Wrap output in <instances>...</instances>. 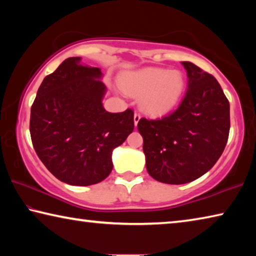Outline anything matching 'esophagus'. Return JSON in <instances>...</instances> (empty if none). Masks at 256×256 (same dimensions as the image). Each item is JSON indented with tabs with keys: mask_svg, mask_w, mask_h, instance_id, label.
<instances>
[{
	"mask_svg": "<svg viewBox=\"0 0 256 256\" xmlns=\"http://www.w3.org/2000/svg\"><path fill=\"white\" fill-rule=\"evenodd\" d=\"M140 118H141V116H140V114H138V112H134V118H133V120H134V125H138V120H140Z\"/></svg>",
	"mask_w": 256,
	"mask_h": 256,
	"instance_id": "34e87169",
	"label": "esophagus"
}]
</instances>
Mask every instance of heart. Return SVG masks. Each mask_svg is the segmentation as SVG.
Instances as JSON below:
<instances>
[{"mask_svg": "<svg viewBox=\"0 0 256 256\" xmlns=\"http://www.w3.org/2000/svg\"><path fill=\"white\" fill-rule=\"evenodd\" d=\"M125 92L141 96L140 106L146 114L159 116L174 107L184 89V78L180 71L146 68L124 74L120 80Z\"/></svg>", "mask_w": 256, "mask_h": 256, "instance_id": "b5f03b06", "label": "heart"}]
</instances>
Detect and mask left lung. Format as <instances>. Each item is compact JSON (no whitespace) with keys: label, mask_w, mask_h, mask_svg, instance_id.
Instances as JSON below:
<instances>
[{"label":"left lung","mask_w":256,"mask_h":256,"mask_svg":"<svg viewBox=\"0 0 256 256\" xmlns=\"http://www.w3.org/2000/svg\"><path fill=\"white\" fill-rule=\"evenodd\" d=\"M188 92L175 112L159 120L141 118L149 175L166 184H185L209 172L227 144L229 102L216 78L196 64L182 62Z\"/></svg>","instance_id":"8db88e82"}]
</instances>
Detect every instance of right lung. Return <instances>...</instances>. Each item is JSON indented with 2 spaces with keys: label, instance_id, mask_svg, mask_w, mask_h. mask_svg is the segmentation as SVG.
<instances>
[{
  "label": "right lung",
  "instance_id": "right-lung-1",
  "mask_svg": "<svg viewBox=\"0 0 256 256\" xmlns=\"http://www.w3.org/2000/svg\"><path fill=\"white\" fill-rule=\"evenodd\" d=\"M99 68L68 58L42 80L30 112V136L42 162L68 185L106 178L112 154L134 128L132 110L110 112Z\"/></svg>",
  "mask_w": 256,
  "mask_h": 256
}]
</instances>
